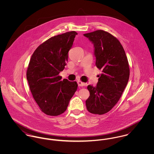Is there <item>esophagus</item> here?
Segmentation results:
<instances>
[{
  "label": "esophagus",
  "mask_w": 154,
  "mask_h": 154,
  "mask_svg": "<svg viewBox=\"0 0 154 154\" xmlns=\"http://www.w3.org/2000/svg\"><path fill=\"white\" fill-rule=\"evenodd\" d=\"M78 84L79 87H84V86H85V83L82 82H81L80 81H78Z\"/></svg>",
  "instance_id": "esophagus-1"
}]
</instances>
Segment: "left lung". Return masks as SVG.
I'll return each mask as SVG.
<instances>
[{
	"mask_svg": "<svg viewBox=\"0 0 154 154\" xmlns=\"http://www.w3.org/2000/svg\"><path fill=\"white\" fill-rule=\"evenodd\" d=\"M94 44L96 66L102 70L96 87L88 85L89 112L104 114L112 109L126 88L130 75L127 56L120 42L109 32L97 30L84 34Z\"/></svg>",
	"mask_w": 154,
	"mask_h": 154,
	"instance_id": "1",
	"label": "left lung"
}]
</instances>
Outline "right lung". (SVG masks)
Returning a JSON list of instances; mask_svg holds the SVG:
<instances>
[{"label": "right lung", "instance_id": "1", "mask_svg": "<svg viewBox=\"0 0 154 154\" xmlns=\"http://www.w3.org/2000/svg\"><path fill=\"white\" fill-rule=\"evenodd\" d=\"M75 31L52 37L33 53L26 70V79L32 97L40 110L48 116L63 113L77 90V82H70L59 74L68 59Z\"/></svg>", "mask_w": 154, "mask_h": 154}]
</instances>
